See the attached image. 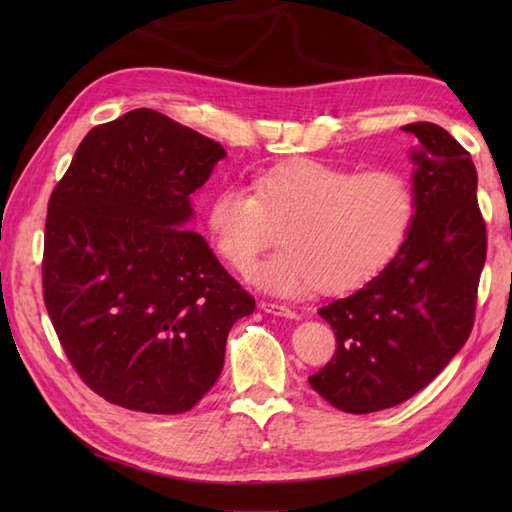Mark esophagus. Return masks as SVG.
Wrapping results in <instances>:
<instances>
[{
    "label": "esophagus",
    "mask_w": 512,
    "mask_h": 512,
    "mask_svg": "<svg viewBox=\"0 0 512 512\" xmlns=\"http://www.w3.org/2000/svg\"><path fill=\"white\" fill-rule=\"evenodd\" d=\"M259 308L268 314H275V317H284V319H297V312L288 308V306H281V303H273V301H262L259 303Z\"/></svg>",
    "instance_id": "1"
}]
</instances>
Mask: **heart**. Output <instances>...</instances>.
I'll return each instance as SVG.
<instances>
[{
    "instance_id": "b5f03b06",
    "label": "heart",
    "mask_w": 512,
    "mask_h": 512,
    "mask_svg": "<svg viewBox=\"0 0 512 512\" xmlns=\"http://www.w3.org/2000/svg\"><path fill=\"white\" fill-rule=\"evenodd\" d=\"M413 217L416 193L402 171L356 173L321 160L268 169L255 178V193L226 184L206 206L215 253L242 273L282 224L281 248L253 270V279L286 297L367 284L398 255Z\"/></svg>"
}]
</instances>
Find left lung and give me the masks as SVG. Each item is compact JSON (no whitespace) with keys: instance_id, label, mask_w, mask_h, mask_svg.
<instances>
[{"instance_id":"obj_1","label":"left lung","mask_w":512,"mask_h":512,"mask_svg":"<svg viewBox=\"0 0 512 512\" xmlns=\"http://www.w3.org/2000/svg\"><path fill=\"white\" fill-rule=\"evenodd\" d=\"M416 217L387 268L350 297L319 310L336 334L332 361L308 380L347 413L396 407L427 387L473 328L486 262L477 171L447 129L411 123Z\"/></svg>"}]
</instances>
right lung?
I'll return each instance as SVG.
<instances>
[{"label": "right lung", "instance_id": "right-lung-1", "mask_svg": "<svg viewBox=\"0 0 512 512\" xmlns=\"http://www.w3.org/2000/svg\"><path fill=\"white\" fill-rule=\"evenodd\" d=\"M222 158L220 143L140 107L94 127L52 191L43 299L70 363L112 405L189 411L220 376L233 323L255 310L184 228Z\"/></svg>", "mask_w": 512, "mask_h": 512}]
</instances>
